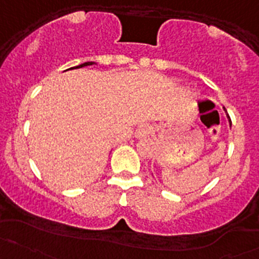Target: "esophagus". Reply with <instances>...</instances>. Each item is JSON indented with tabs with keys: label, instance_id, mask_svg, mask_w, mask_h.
Returning <instances> with one entry per match:
<instances>
[{
	"label": "esophagus",
	"instance_id": "34e87169",
	"mask_svg": "<svg viewBox=\"0 0 259 259\" xmlns=\"http://www.w3.org/2000/svg\"><path fill=\"white\" fill-rule=\"evenodd\" d=\"M149 133H150V130H149V127L143 126L142 129H139V130H138V132H137V137H138V138L146 137V135H148Z\"/></svg>",
	"mask_w": 259,
	"mask_h": 259
}]
</instances>
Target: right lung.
<instances>
[{"mask_svg": "<svg viewBox=\"0 0 259 259\" xmlns=\"http://www.w3.org/2000/svg\"><path fill=\"white\" fill-rule=\"evenodd\" d=\"M95 62L94 61H89V62H83V64L79 65V66H76V69H79V67H83V66H90V65H94ZM71 69H74V67H71Z\"/></svg>", "mask_w": 259, "mask_h": 259, "instance_id": "add662e5", "label": "right lung"}]
</instances>
